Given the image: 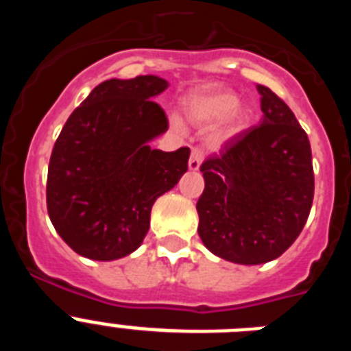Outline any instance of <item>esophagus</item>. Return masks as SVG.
I'll use <instances>...</instances> for the list:
<instances>
[{
	"instance_id": "34e87169",
	"label": "esophagus",
	"mask_w": 351,
	"mask_h": 351,
	"mask_svg": "<svg viewBox=\"0 0 351 351\" xmlns=\"http://www.w3.org/2000/svg\"><path fill=\"white\" fill-rule=\"evenodd\" d=\"M204 160V151L200 147H193L191 149V154H190V170H198L200 169V163H202Z\"/></svg>"
}]
</instances>
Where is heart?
I'll return each instance as SVG.
<instances>
[{"mask_svg": "<svg viewBox=\"0 0 351 351\" xmlns=\"http://www.w3.org/2000/svg\"><path fill=\"white\" fill-rule=\"evenodd\" d=\"M239 101L241 98L237 93L226 91V89H213V91L195 93L193 96H190L186 101L184 110L186 116L190 117L195 125L200 126L216 123L230 113L226 125L218 132V138L221 141V138H228L241 132L246 125V114L237 108ZM173 123H179V121L173 117Z\"/></svg>", "mask_w": 351, "mask_h": 351, "instance_id": "b5f03b06", "label": "heart"}]
</instances>
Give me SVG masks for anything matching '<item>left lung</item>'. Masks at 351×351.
Listing matches in <instances>:
<instances>
[{"instance_id":"1","label":"left lung","mask_w":351,"mask_h":351,"mask_svg":"<svg viewBox=\"0 0 351 351\" xmlns=\"http://www.w3.org/2000/svg\"><path fill=\"white\" fill-rule=\"evenodd\" d=\"M262 123L237 133L200 165L198 235L219 258L258 265L293 244L315 195L311 145L280 96L256 86Z\"/></svg>"}]
</instances>
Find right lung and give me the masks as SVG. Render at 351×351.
<instances>
[{
	"instance_id": "1",
	"label": "right lung",
	"mask_w": 351,
	"mask_h": 351,
	"mask_svg": "<svg viewBox=\"0 0 351 351\" xmlns=\"http://www.w3.org/2000/svg\"><path fill=\"white\" fill-rule=\"evenodd\" d=\"M167 88L156 75L105 80L71 112L56 141L49 218L86 258L107 262L137 250L156 198L188 170V147L163 153L149 145L169 130L165 110L153 100Z\"/></svg>"
}]
</instances>
